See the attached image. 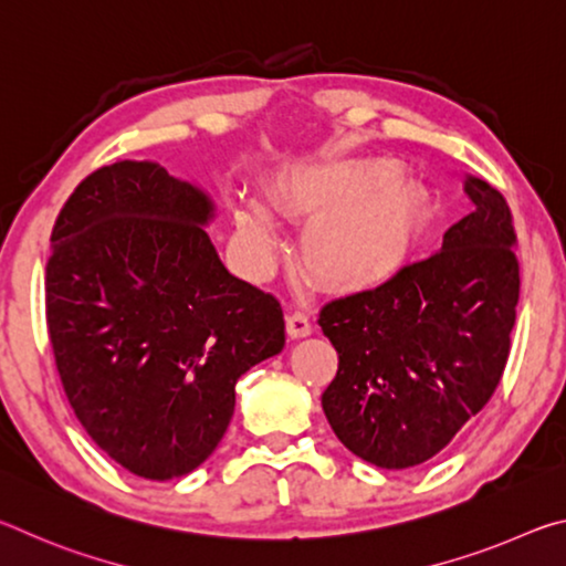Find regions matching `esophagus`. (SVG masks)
Returning a JSON list of instances; mask_svg holds the SVG:
<instances>
[{
	"instance_id": "obj_1",
	"label": "esophagus",
	"mask_w": 566,
	"mask_h": 566,
	"mask_svg": "<svg viewBox=\"0 0 566 566\" xmlns=\"http://www.w3.org/2000/svg\"><path fill=\"white\" fill-rule=\"evenodd\" d=\"M286 334H290L292 339L310 337V334H312L310 317H306L304 312H292L290 317H286Z\"/></svg>"
}]
</instances>
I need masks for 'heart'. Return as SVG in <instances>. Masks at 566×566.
I'll return each instance as SVG.
<instances>
[{
    "label": "heart",
    "instance_id": "b5f03b06",
    "mask_svg": "<svg viewBox=\"0 0 566 566\" xmlns=\"http://www.w3.org/2000/svg\"><path fill=\"white\" fill-rule=\"evenodd\" d=\"M276 207L306 222L300 264L310 280L334 294L375 290L395 274L417 242L419 191L395 159L337 167H296L276 185ZM282 237L260 202L234 207L232 249L242 270L264 280L280 260Z\"/></svg>",
    "mask_w": 566,
    "mask_h": 566
}]
</instances>
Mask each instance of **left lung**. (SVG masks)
<instances>
[{"label":"left lung","instance_id":"obj_1","mask_svg":"<svg viewBox=\"0 0 566 566\" xmlns=\"http://www.w3.org/2000/svg\"><path fill=\"white\" fill-rule=\"evenodd\" d=\"M474 212L444 244L375 290L322 306L337 377L322 409L364 462L417 467L452 442L492 399L510 357L520 302L514 224L504 197L469 177Z\"/></svg>","mask_w":566,"mask_h":566}]
</instances>
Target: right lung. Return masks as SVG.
Here are the masks:
<instances>
[{"label": "right lung", "instance_id": "obj_1", "mask_svg": "<svg viewBox=\"0 0 566 566\" xmlns=\"http://www.w3.org/2000/svg\"><path fill=\"white\" fill-rule=\"evenodd\" d=\"M205 191L157 161L92 171L46 260V332L92 442L145 479L189 474L234 415V387L284 347L282 304L219 262Z\"/></svg>", "mask_w": 566, "mask_h": 566}]
</instances>
